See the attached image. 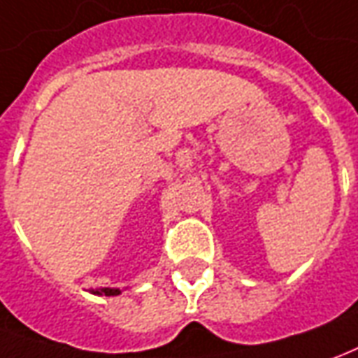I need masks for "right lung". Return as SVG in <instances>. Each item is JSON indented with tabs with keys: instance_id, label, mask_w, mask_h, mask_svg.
Returning <instances> with one entry per match:
<instances>
[{
	"instance_id": "1",
	"label": "right lung",
	"mask_w": 358,
	"mask_h": 358,
	"mask_svg": "<svg viewBox=\"0 0 358 358\" xmlns=\"http://www.w3.org/2000/svg\"><path fill=\"white\" fill-rule=\"evenodd\" d=\"M95 294H105V296H117V294H120V290H118V288H101V290H97Z\"/></svg>"
}]
</instances>
